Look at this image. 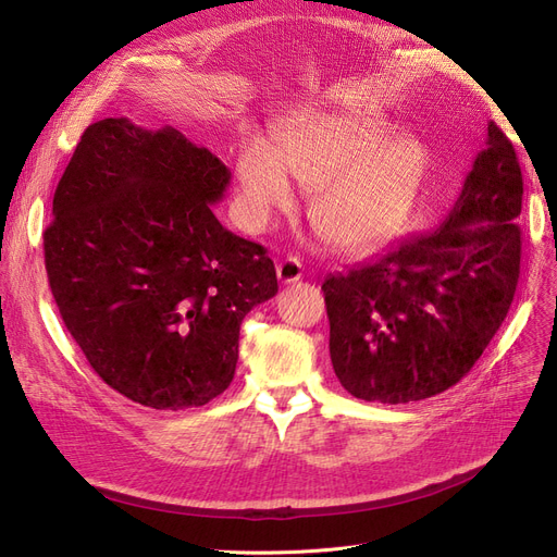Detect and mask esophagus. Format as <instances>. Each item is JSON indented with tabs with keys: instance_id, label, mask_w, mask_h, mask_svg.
I'll use <instances>...</instances> for the list:
<instances>
[{
	"instance_id": "esophagus-1",
	"label": "esophagus",
	"mask_w": 557,
	"mask_h": 557,
	"mask_svg": "<svg viewBox=\"0 0 557 557\" xmlns=\"http://www.w3.org/2000/svg\"><path fill=\"white\" fill-rule=\"evenodd\" d=\"M276 276L281 283H297L304 276L301 262L297 258H285L276 264Z\"/></svg>"
}]
</instances>
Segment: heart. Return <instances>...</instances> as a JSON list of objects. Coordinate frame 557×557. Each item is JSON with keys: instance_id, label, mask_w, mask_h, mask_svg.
<instances>
[{"instance_id": "b5f03b06", "label": "heart", "mask_w": 557, "mask_h": 557, "mask_svg": "<svg viewBox=\"0 0 557 557\" xmlns=\"http://www.w3.org/2000/svg\"><path fill=\"white\" fill-rule=\"evenodd\" d=\"M430 166L428 146L395 135L376 114H320L287 127L274 148L244 146L237 158L242 214L262 231L276 212L295 206L290 175L315 191L310 224L329 249H380L411 216Z\"/></svg>"}]
</instances>
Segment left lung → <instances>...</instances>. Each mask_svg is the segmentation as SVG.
Instances as JSON below:
<instances>
[{
    "label": "left lung",
    "mask_w": 557,
    "mask_h": 557,
    "mask_svg": "<svg viewBox=\"0 0 557 557\" xmlns=\"http://www.w3.org/2000/svg\"><path fill=\"white\" fill-rule=\"evenodd\" d=\"M521 198L515 146L488 121L484 148L436 231L326 276L329 354L347 393L416 403L475 366L515 299Z\"/></svg>",
    "instance_id": "left-lung-1"
}]
</instances>
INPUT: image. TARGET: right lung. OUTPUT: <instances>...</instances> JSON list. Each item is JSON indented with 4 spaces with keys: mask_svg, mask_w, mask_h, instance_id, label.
I'll return each mask as SVG.
<instances>
[{
    "mask_svg": "<svg viewBox=\"0 0 557 557\" xmlns=\"http://www.w3.org/2000/svg\"><path fill=\"white\" fill-rule=\"evenodd\" d=\"M231 171L171 125L84 129L42 235L65 329L102 382L152 409L203 407L235 374L239 324L274 262L221 226Z\"/></svg>",
    "mask_w": 557,
    "mask_h": 557,
    "instance_id": "add662e5",
    "label": "right lung"
}]
</instances>
